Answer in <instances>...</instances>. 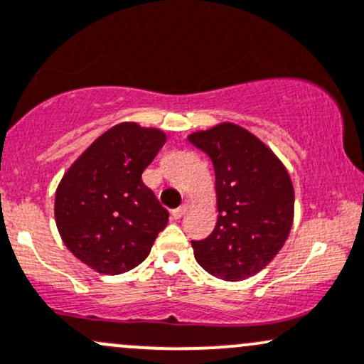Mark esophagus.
<instances>
[{
  "label": "esophagus",
  "mask_w": 364,
  "mask_h": 364,
  "mask_svg": "<svg viewBox=\"0 0 364 364\" xmlns=\"http://www.w3.org/2000/svg\"><path fill=\"white\" fill-rule=\"evenodd\" d=\"M186 210H188V207H186V205L178 207V209H174V210H173V218H174V219H181L183 215L186 214Z\"/></svg>",
  "instance_id": "34e87169"
}]
</instances>
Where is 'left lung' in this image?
<instances>
[{"label":"left lung","mask_w":364,"mask_h":364,"mask_svg":"<svg viewBox=\"0 0 364 364\" xmlns=\"http://www.w3.org/2000/svg\"><path fill=\"white\" fill-rule=\"evenodd\" d=\"M210 157L218 223L191 242L197 262L226 282H240L269 264L294 223V186L282 161L250 131L223 122L188 136Z\"/></svg>","instance_id":"1"}]
</instances>
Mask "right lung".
Wrapping results in <instances>:
<instances>
[{"label":"right lung","mask_w":364,"mask_h":364,"mask_svg":"<svg viewBox=\"0 0 364 364\" xmlns=\"http://www.w3.org/2000/svg\"><path fill=\"white\" fill-rule=\"evenodd\" d=\"M166 133L121 122L95 139L63 174L55 221L67 249L91 269L121 274L141 264L169 213L141 181Z\"/></svg>","instance_id":"1"}]
</instances>
